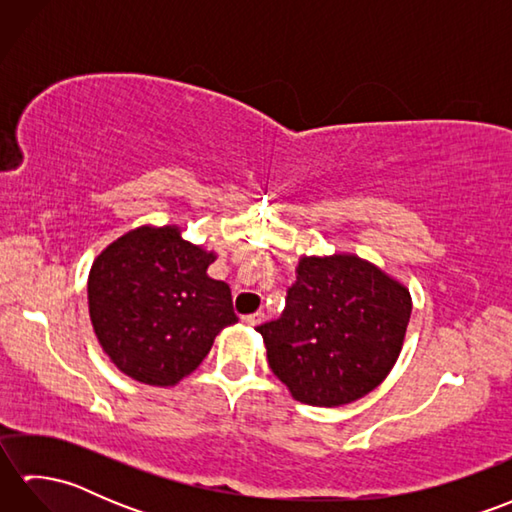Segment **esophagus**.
Here are the masks:
<instances>
[{
  "mask_svg": "<svg viewBox=\"0 0 512 512\" xmlns=\"http://www.w3.org/2000/svg\"><path fill=\"white\" fill-rule=\"evenodd\" d=\"M242 321L246 325H250V328H255V325H259L264 321V312H255V314H246V317H242Z\"/></svg>",
  "mask_w": 512,
  "mask_h": 512,
  "instance_id": "1",
  "label": "esophagus"
}]
</instances>
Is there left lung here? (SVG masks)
<instances>
[{
  "label": "left lung",
  "mask_w": 512,
  "mask_h": 512,
  "mask_svg": "<svg viewBox=\"0 0 512 512\" xmlns=\"http://www.w3.org/2000/svg\"><path fill=\"white\" fill-rule=\"evenodd\" d=\"M411 317L409 290L350 253L303 255L286 310L259 325L268 365L292 398L341 407L396 365Z\"/></svg>",
  "instance_id": "left-lung-1"
}]
</instances>
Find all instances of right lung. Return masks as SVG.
<instances>
[{"label": "right lung", "instance_id": "add662e5", "mask_svg": "<svg viewBox=\"0 0 512 512\" xmlns=\"http://www.w3.org/2000/svg\"><path fill=\"white\" fill-rule=\"evenodd\" d=\"M215 253L182 239L178 226H138L94 259L88 306L110 361L145 385L180 383L237 323L231 288L211 279Z\"/></svg>", "mask_w": 512, "mask_h": 512}]
</instances>
